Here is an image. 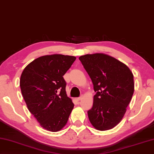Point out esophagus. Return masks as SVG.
I'll list each match as a JSON object with an SVG mask.
<instances>
[{
    "label": "esophagus",
    "instance_id": "esophagus-1",
    "mask_svg": "<svg viewBox=\"0 0 154 154\" xmlns=\"http://www.w3.org/2000/svg\"><path fill=\"white\" fill-rule=\"evenodd\" d=\"M83 99V95H81V96H80L79 97H77V98H76V100L79 101L81 100V99Z\"/></svg>",
    "mask_w": 154,
    "mask_h": 154
}]
</instances>
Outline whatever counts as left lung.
Listing matches in <instances>:
<instances>
[{"label":"left lung","mask_w":154,"mask_h":154,"mask_svg":"<svg viewBox=\"0 0 154 154\" xmlns=\"http://www.w3.org/2000/svg\"><path fill=\"white\" fill-rule=\"evenodd\" d=\"M79 59L96 92L87 111L89 121L97 130H109L121 122L133 96V73L124 63L103 53L87 54Z\"/></svg>","instance_id":"left-lung-1"}]
</instances>
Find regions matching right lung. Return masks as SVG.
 <instances>
[{
    "label": "right lung",
    "instance_id": "obj_1",
    "mask_svg": "<svg viewBox=\"0 0 154 154\" xmlns=\"http://www.w3.org/2000/svg\"><path fill=\"white\" fill-rule=\"evenodd\" d=\"M75 59L59 54L42 56L30 63L21 74L20 87L28 109L47 131L61 130L73 109L63 76Z\"/></svg>",
    "mask_w": 154,
    "mask_h": 154
}]
</instances>
